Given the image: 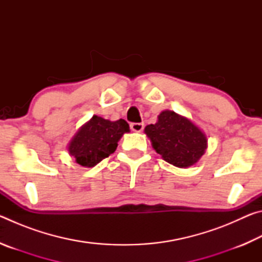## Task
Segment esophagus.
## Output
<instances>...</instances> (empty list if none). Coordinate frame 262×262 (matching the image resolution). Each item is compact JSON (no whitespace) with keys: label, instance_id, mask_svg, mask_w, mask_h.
Masks as SVG:
<instances>
[{"label":"esophagus","instance_id":"obj_1","mask_svg":"<svg viewBox=\"0 0 262 262\" xmlns=\"http://www.w3.org/2000/svg\"><path fill=\"white\" fill-rule=\"evenodd\" d=\"M143 128H144L143 122H133V123H130V129L133 132L140 133V132L143 130Z\"/></svg>","mask_w":262,"mask_h":262}]
</instances>
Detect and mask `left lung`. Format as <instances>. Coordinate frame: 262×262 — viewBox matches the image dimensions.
<instances>
[{
	"label": "left lung",
	"mask_w": 262,
	"mask_h": 262,
	"mask_svg": "<svg viewBox=\"0 0 262 262\" xmlns=\"http://www.w3.org/2000/svg\"><path fill=\"white\" fill-rule=\"evenodd\" d=\"M144 133L155 151L171 165L186 168L196 164L208 148L207 135L188 118L165 110Z\"/></svg>",
	"instance_id": "left-lung-1"
}]
</instances>
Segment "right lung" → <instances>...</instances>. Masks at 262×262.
I'll use <instances>...</instances> for the list:
<instances>
[{
  "label": "right lung",
  "mask_w": 262,
  "mask_h": 262,
  "mask_svg": "<svg viewBox=\"0 0 262 262\" xmlns=\"http://www.w3.org/2000/svg\"><path fill=\"white\" fill-rule=\"evenodd\" d=\"M129 125L120 119L111 121L98 115L79 127L68 144V152L83 167H94L104 158L115 151L118 142L125 133H129Z\"/></svg>",
  "instance_id": "obj_1"
}]
</instances>
